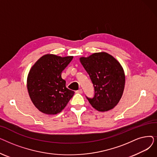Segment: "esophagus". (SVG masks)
<instances>
[{"mask_svg":"<svg viewBox=\"0 0 157 157\" xmlns=\"http://www.w3.org/2000/svg\"><path fill=\"white\" fill-rule=\"evenodd\" d=\"M76 93H78V94H82V93H83V90H82V89H79V90H77V91H76Z\"/></svg>","mask_w":157,"mask_h":157,"instance_id":"esophagus-1","label":"esophagus"}]
</instances>
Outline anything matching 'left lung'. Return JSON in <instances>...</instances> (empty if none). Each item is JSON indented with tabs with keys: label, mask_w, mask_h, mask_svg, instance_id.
I'll return each instance as SVG.
<instances>
[{
	"label": "left lung",
	"mask_w": 157,
	"mask_h": 157,
	"mask_svg": "<svg viewBox=\"0 0 157 157\" xmlns=\"http://www.w3.org/2000/svg\"><path fill=\"white\" fill-rule=\"evenodd\" d=\"M79 60L94 86V97H86L90 104L101 112L113 109L121 99L125 83L124 71L120 62L105 52L81 57Z\"/></svg>",
	"instance_id": "1"
}]
</instances>
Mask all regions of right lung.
I'll use <instances>...</instances> for the list:
<instances>
[{
  "instance_id": "right-lung-1",
  "label": "right lung",
  "mask_w": 157,
  "mask_h": 157,
  "mask_svg": "<svg viewBox=\"0 0 157 157\" xmlns=\"http://www.w3.org/2000/svg\"><path fill=\"white\" fill-rule=\"evenodd\" d=\"M73 59L47 54L34 63L27 77V89L32 102L46 114L60 113L67 105L74 92L65 86L62 72Z\"/></svg>"
}]
</instances>
